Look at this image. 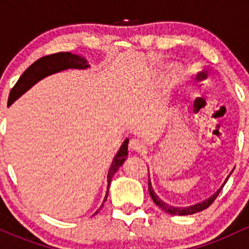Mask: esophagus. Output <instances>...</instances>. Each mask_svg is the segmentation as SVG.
<instances>
[{
  "mask_svg": "<svg viewBox=\"0 0 249 249\" xmlns=\"http://www.w3.org/2000/svg\"><path fill=\"white\" fill-rule=\"evenodd\" d=\"M128 147H130L131 151H134V152H142L144 150V145H142V142L139 139H131Z\"/></svg>",
  "mask_w": 249,
  "mask_h": 249,
  "instance_id": "obj_1",
  "label": "esophagus"
}]
</instances>
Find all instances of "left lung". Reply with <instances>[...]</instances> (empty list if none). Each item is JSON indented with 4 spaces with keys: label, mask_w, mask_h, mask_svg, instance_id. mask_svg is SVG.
Masks as SVG:
<instances>
[{
    "label": "left lung",
    "mask_w": 249,
    "mask_h": 249,
    "mask_svg": "<svg viewBox=\"0 0 249 249\" xmlns=\"http://www.w3.org/2000/svg\"><path fill=\"white\" fill-rule=\"evenodd\" d=\"M232 172H233V171H232ZM232 172L230 173V176L232 174ZM230 176L226 178L224 184L221 185V187H220L219 190L216 191V192L214 193L212 196H210L208 199L204 200L202 202H199V204L192 205V206H188V207H174V206H171V205H168V204H166V202L162 201V200L159 198V196H157L156 193H154L152 184H151V180H150V174H148V192H150V196H152V200H153L154 204H156L158 207H160L161 210L165 211L166 213L172 214V215H190V214L201 212V211L206 210L207 207H210L211 205H212L214 202V200L216 199V196H219V193L221 192L222 187L225 186V184L227 182V180H228V178H230Z\"/></svg>",
    "instance_id": "1"
}]
</instances>
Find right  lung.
Returning <instances> with one entry per match:
<instances>
[{
    "label": "right lung",
    "mask_w": 249,
    "mask_h": 249,
    "mask_svg": "<svg viewBox=\"0 0 249 249\" xmlns=\"http://www.w3.org/2000/svg\"><path fill=\"white\" fill-rule=\"evenodd\" d=\"M89 67H90V65L88 64L87 59L71 53H53V55L41 57V58L37 59L35 63H33V64L22 73V76L19 77L18 81H17L16 84L14 85V88L11 89L8 104H13L17 98H19V97L23 95L24 92H27L33 85H35L37 82H39L41 79L44 78V77L50 76L53 75V73L59 72V71L67 69H87ZM127 145L128 139H125V142H123L121 148H119V151L117 152L115 158H113L110 168H108L107 188V194H105L104 198V202L107 198L111 179H112V177L115 176V173L118 171V168L122 166L123 162L126 159ZM104 202L102 204L101 208L103 207V205H104ZM101 208H99V210H101ZM98 211H97L96 213H98Z\"/></svg>",
    "instance_id": "right-lung-1"
}]
</instances>
